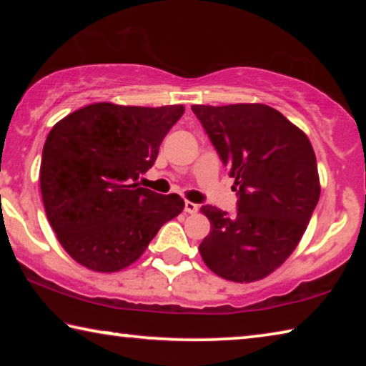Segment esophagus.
<instances>
[{
  "instance_id": "1",
  "label": "esophagus",
  "mask_w": 366,
  "mask_h": 366,
  "mask_svg": "<svg viewBox=\"0 0 366 366\" xmlns=\"http://www.w3.org/2000/svg\"><path fill=\"white\" fill-rule=\"evenodd\" d=\"M184 209H185V213L194 214V213H197L198 205H195V203H192V202H185V207H184Z\"/></svg>"
}]
</instances>
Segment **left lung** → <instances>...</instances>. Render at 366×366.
Listing matches in <instances>:
<instances>
[{
    "instance_id": "obj_1",
    "label": "left lung",
    "mask_w": 366,
    "mask_h": 366,
    "mask_svg": "<svg viewBox=\"0 0 366 366\" xmlns=\"http://www.w3.org/2000/svg\"><path fill=\"white\" fill-rule=\"evenodd\" d=\"M229 176L237 213L205 205L212 222L200 255L216 274L234 282L263 280L295 250L320 200L313 147L280 111L262 103L194 104Z\"/></svg>"
}]
</instances>
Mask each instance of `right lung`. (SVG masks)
Returning a JSON list of instances; mask_svg holds the SVG:
<instances>
[{
    "instance_id": "1",
    "label": "right lung",
    "mask_w": 366,
    "mask_h": 366,
    "mask_svg": "<svg viewBox=\"0 0 366 366\" xmlns=\"http://www.w3.org/2000/svg\"><path fill=\"white\" fill-rule=\"evenodd\" d=\"M182 114V104L95 103L54 124L41 154V198L59 244L77 263L98 272L124 269L182 213L177 194L137 182Z\"/></svg>"
}]
</instances>
